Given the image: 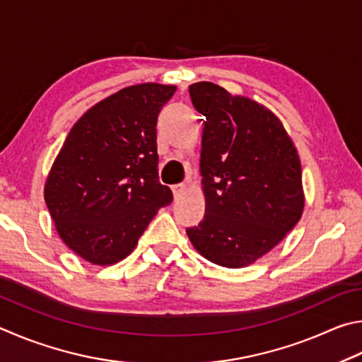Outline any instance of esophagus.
Here are the masks:
<instances>
[{
  "mask_svg": "<svg viewBox=\"0 0 362 362\" xmlns=\"http://www.w3.org/2000/svg\"><path fill=\"white\" fill-rule=\"evenodd\" d=\"M185 189H186L185 185H173V186H171V191H173V197L175 199L181 197L182 192H185Z\"/></svg>",
  "mask_w": 362,
  "mask_h": 362,
  "instance_id": "34e87169",
  "label": "esophagus"
}]
</instances>
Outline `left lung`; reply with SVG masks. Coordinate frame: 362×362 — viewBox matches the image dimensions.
Masks as SVG:
<instances>
[{
    "label": "left lung",
    "instance_id": "obj_1",
    "mask_svg": "<svg viewBox=\"0 0 362 362\" xmlns=\"http://www.w3.org/2000/svg\"><path fill=\"white\" fill-rule=\"evenodd\" d=\"M204 120L205 216L186 233L202 256L246 267L281 242L303 211L297 151L274 112L213 82L189 86Z\"/></svg>",
    "mask_w": 362,
    "mask_h": 362
}]
</instances>
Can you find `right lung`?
I'll use <instances>...</instances> for the list:
<instances>
[{
	"instance_id": "obj_1",
	"label": "right lung",
	"mask_w": 362,
	"mask_h": 362,
	"mask_svg": "<svg viewBox=\"0 0 362 362\" xmlns=\"http://www.w3.org/2000/svg\"><path fill=\"white\" fill-rule=\"evenodd\" d=\"M175 86L125 87L92 106L69 130L47 176L44 200L60 238L97 265L122 261L162 206L157 117Z\"/></svg>"
}]
</instances>
